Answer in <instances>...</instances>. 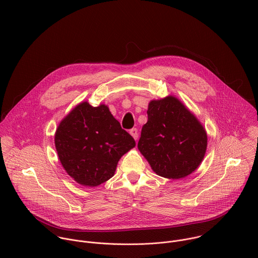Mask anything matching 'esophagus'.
<instances>
[{
    "label": "esophagus",
    "instance_id": "34e87169",
    "mask_svg": "<svg viewBox=\"0 0 258 258\" xmlns=\"http://www.w3.org/2000/svg\"><path fill=\"white\" fill-rule=\"evenodd\" d=\"M130 134L132 135V137L137 141L138 140V130L137 128H132V130H130Z\"/></svg>",
    "mask_w": 258,
    "mask_h": 258
}]
</instances>
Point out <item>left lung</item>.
<instances>
[{"label": "left lung", "mask_w": 258, "mask_h": 258, "mask_svg": "<svg viewBox=\"0 0 258 258\" xmlns=\"http://www.w3.org/2000/svg\"><path fill=\"white\" fill-rule=\"evenodd\" d=\"M138 149L158 175L179 179L194 172L207 149V134L177 98L167 96L148 105Z\"/></svg>", "instance_id": "obj_1"}]
</instances>
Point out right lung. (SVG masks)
<instances>
[{
	"label": "right lung",
	"mask_w": 258,
	"mask_h": 258,
	"mask_svg": "<svg viewBox=\"0 0 258 258\" xmlns=\"http://www.w3.org/2000/svg\"><path fill=\"white\" fill-rule=\"evenodd\" d=\"M135 146L134 138L121 128L108 106L94 107L87 101L73 108L55 133L63 168L86 187H97L111 178L121 156Z\"/></svg>",
	"instance_id": "1"
}]
</instances>
